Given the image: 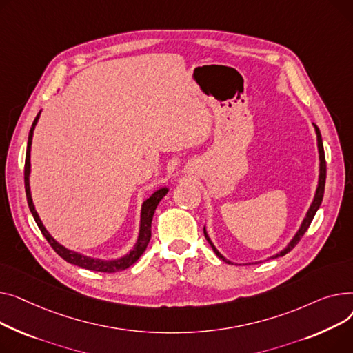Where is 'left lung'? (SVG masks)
<instances>
[{
	"mask_svg": "<svg viewBox=\"0 0 353 353\" xmlns=\"http://www.w3.org/2000/svg\"><path fill=\"white\" fill-rule=\"evenodd\" d=\"M314 127H315V132H316V139H318V151H319V181H318V188H316V192H315V198H314L312 203H310L309 210H307V212H306V216L303 218V221H302V223H301V228L298 230V232L295 234V236L291 239V242L288 243V246L285 248V250H282L279 254H276V255H274V256H271V258H279V256H283V255H286L288 252H291V251L294 250V248L296 246V243L301 241V238H302V236L305 235V232L307 231V228H309L310 222H312V219H314V216H315L316 211L319 210V206H321V203H322V199H323V192H325V181H326V161H325L323 142H322L321 131H319V128L315 125V123H314ZM203 234H205L206 241L210 242V245H211V248L214 250V252L216 254V256H218V258H221V259H222L223 262H226V263H232L231 261H228L225 256H222V255L219 254V251L216 250L215 245L212 243L211 238L208 236V234H206L205 226H203Z\"/></svg>",
	"mask_w": 353,
	"mask_h": 353,
	"instance_id": "obj_1",
	"label": "left lung"
}]
</instances>
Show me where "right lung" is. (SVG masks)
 Returning <instances> with one entry per match:
<instances>
[{
  "instance_id": "1",
  "label": "right lung",
  "mask_w": 353,
  "mask_h": 353,
  "mask_svg": "<svg viewBox=\"0 0 353 353\" xmlns=\"http://www.w3.org/2000/svg\"><path fill=\"white\" fill-rule=\"evenodd\" d=\"M41 111L38 112V115L35 117L34 122H32V127L30 130V135H28V143H27V155H26V168H24V182H26V194H27V202L30 206V211L39 228V231L43 232V235L46 236V239L50 242V245L52 246V250L62 258L65 259L67 262L81 266L84 269H90V271H95V272H107V274H114V272H119L123 271V269L130 268L132 263H135L139 256L143 254V251L147 250V246L150 243L151 239V223H152V216L154 212L157 210V206L159 203V201L167 195L168 188H161L158 191H155L148 199H145L142 203V208H141V223H139V235L137 239V243L134 245L132 251H130L125 256L118 258V259H111V261H103V259H95L91 256H85V255H81L78 252L70 251L67 250L65 246H62L61 243H58L51 235L50 232L46 230V226L41 222L37 211H35V206L32 203V198H31V190H30V172H31V143H32V135H34V128L38 122Z\"/></svg>"
}]
</instances>
